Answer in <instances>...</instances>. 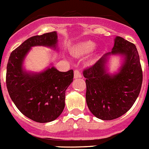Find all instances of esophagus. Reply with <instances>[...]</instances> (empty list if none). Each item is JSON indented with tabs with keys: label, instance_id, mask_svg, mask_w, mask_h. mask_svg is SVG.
Returning a JSON list of instances; mask_svg holds the SVG:
<instances>
[{
	"label": "esophagus",
	"instance_id": "obj_1",
	"mask_svg": "<svg viewBox=\"0 0 149 149\" xmlns=\"http://www.w3.org/2000/svg\"><path fill=\"white\" fill-rule=\"evenodd\" d=\"M74 79H77V78L82 77V74L79 70H74Z\"/></svg>",
	"mask_w": 149,
	"mask_h": 149
}]
</instances>
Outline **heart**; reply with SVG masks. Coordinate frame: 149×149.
<instances>
[{"label":"heart","instance_id":"obj_1","mask_svg":"<svg viewBox=\"0 0 149 149\" xmlns=\"http://www.w3.org/2000/svg\"><path fill=\"white\" fill-rule=\"evenodd\" d=\"M96 47V44L91 40H86L77 44L74 50L77 54H88L93 51Z\"/></svg>","mask_w":149,"mask_h":149}]
</instances>
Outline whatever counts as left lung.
Returning a JSON list of instances; mask_svg holds the SVG:
<instances>
[{"mask_svg": "<svg viewBox=\"0 0 149 149\" xmlns=\"http://www.w3.org/2000/svg\"><path fill=\"white\" fill-rule=\"evenodd\" d=\"M117 55L122 58L120 67L115 73H109L108 61ZM83 76L86 78V103L91 113L102 120L121 117L132 107L142 85V69L136 47L117 36L111 52L84 70Z\"/></svg>", "mask_w": 149, "mask_h": 149, "instance_id": "obj_1", "label": "left lung"}]
</instances>
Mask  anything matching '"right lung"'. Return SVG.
Returning a JSON list of instances; mask_svg holds the SVG:
<instances>
[{
	"mask_svg": "<svg viewBox=\"0 0 149 149\" xmlns=\"http://www.w3.org/2000/svg\"><path fill=\"white\" fill-rule=\"evenodd\" d=\"M58 51L56 32L29 38L11 52L6 70V86L19 110L33 121L45 123L58 118L65 107V93L72 82L73 70L59 72L51 64L41 72L27 71L24 60L32 47Z\"/></svg>",
	"mask_w": 149,
	"mask_h": 149,
	"instance_id": "1",
	"label": "right lung"
}]
</instances>
